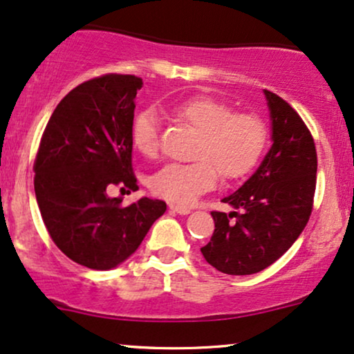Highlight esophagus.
I'll use <instances>...</instances> for the list:
<instances>
[{
  "label": "esophagus",
  "mask_w": 354,
  "mask_h": 354,
  "mask_svg": "<svg viewBox=\"0 0 354 354\" xmlns=\"http://www.w3.org/2000/svg\"><path fill=\"white\" fill-rule=\"evenodd\" d=\"M169 209H171L173 212L181 214V216H186V214L191 212L189 207H185V205H180V204H169Z\"/></svg>",
  "instance_id": "esophagus-1"
}]
</instances>
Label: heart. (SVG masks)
I'll return each mask as SVG.
<instances>
[{"label":"heart","mask_w":354,"mask_h":354,"mask_svg":"<svg viewBox=\"0 0 354 354\" xmlns=\"http://www.w3.org/2000/svg\"><path fill=\"white\" fill-rule=\"evenodd\" d=\"M169 114L198 132L191 163H168L150 180L160 198L191 204L222 180H239L261 158L268 140L266 122L254 113L234 111L212 96H192L169 106ZM132 145L140 155L155 158L160 150V124L151 109L136 114Z\"/></svg>","instance_id":"b5f03b06"}]
</instances>
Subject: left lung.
Returning a JSON list of instances; mask_svg holds the SVG:
<instances>
[{"mask_svg": "<svg viewBox=\"0 0 354 354\" xmlns=\"http://www.w3.org/2000/svg\"><path fill=\"white\" fill-rule=\"evenodd\" d=\"M272 120V147L257 173L222 203L234 212L214 210L216 229L201 248L217 271L253 274L279 259L297 240L314 209L317 150L297 111L265 89Z\"/></svg>", "mask_w": 354, "mask_h": 354, "instance_id": "left-lung-1", "label": "left lung"}]
</instances>
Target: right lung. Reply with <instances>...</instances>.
Listing matches in <instances>:
<instances>
[{
  "mask_svg": "<svg viewBox=\"0 0 354 354\" xmlns=\"http://www.w3.org/2000/svg\"><path fill=\"white\" fill-rule=\"evenodd\" d=\"M142 78L106 73L58 102L34 160V189L53 243L91 270H111L140 247L167 203L142 198L127 207L111 186L137 191L131 127Z\"/></svg>",
  "mask_w": 354,
  "mask_h": 354,
  "instance_id": "1",
  "label": "right lung"
}]
</instances>
